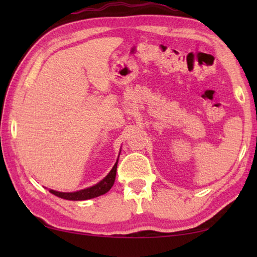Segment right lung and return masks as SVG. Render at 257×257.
<instances>
[{"label":"right lung","mask_w":257,"mask_h":257,"mask_svg":"<svg viewBox=\"0 0 257 257\" xmlns=\"http://www.w3.org/2000/svg\"><path fill=\"white\" fill-rule=\"evenodd\" d=\"M116 167H118V160H116L115 164L113 165L112 170L107 173V176L104 178V179L97 182L96 185L88 187V188H85L78 191H72V193H63V191H56L53 189H49V190L51 194L55 195V196L63 199H68V201H86V199L98 197L101 196V195L107 193V191L111 189L113 184H114Z\"/></svg>","instance_id":"add662e5"}]
</instances>
